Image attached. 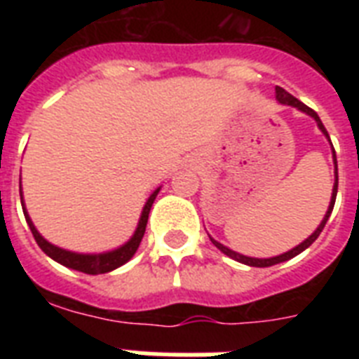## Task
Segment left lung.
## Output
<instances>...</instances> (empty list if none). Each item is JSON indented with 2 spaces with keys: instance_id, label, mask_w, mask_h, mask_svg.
Here are the masks:
<instances>
[{
  "instance_id": "1",
  "label": "left lung",
  "mask_w": 359,
  "mask_h": 359,
  "mask_svg": "<svg viewBox=\"0 0 359 359\" xmlns=\"http://www.w3.org/2000/svg\"><path fill=\"white\" fill-rule=\"evenodd\" d=\"M276 97H278V100L281 104H287V106H294V108H298V109H300V111H304V114L311 115L313 119L317 121L318 128L323 130V134L326 135V137H328V140H330L328 132H326V128H324L323 121H320V117H318L315 109L307 108L306 104L300 102L298 98H294V97H292V95H290V93L285 91L283 87H276ZM332 147H334V145H332ZM334 163H335V184H334V194H332V201H330L328 212H326L324 219H323V222H320V225H318V227H317V231H315V233H313V235L309 236V238L304 240V242H302L300 245H296V248H292V250L287 251V253H283V255L272 257V259H253V257L240 255V253H236V251L229 250V248H225L224 244H219V242H216V240H214V238H210V240H212V244L216 245V248H218V250L222 251V253H225V255H227V257H231V259H235V261H238V262H244V264H248V266H257V268L273 266V264H278V262H283V261H289V259L296 257V255H298V253H302V251H304V250H307V248H309V245H311L313 242H315V240L318 238V235L323 233L324 225H326V222H328V218H330V214H332V210H334L335 197H337V184H339V177H337V160H335V151H334Z\"/></svg>"
}]
</instances>
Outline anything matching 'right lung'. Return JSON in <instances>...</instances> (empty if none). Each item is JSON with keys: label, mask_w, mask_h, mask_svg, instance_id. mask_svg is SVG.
Wrapping results in <instances>:
<instances>
[{"label": "right lung", "mask_w": 359, "mask_h": 359, "mask_svg": "<svg viewBox=\"0 0 359 359\" xmlns=\"http://www.w3.org/2000/svg\"><path fill=\"white\" fill-rule=\"evenodd\" d=\"M158 196V190L149 197V201L145 203V207H143V212H141V218H140V224H137V229H135L134 236L126 242L124 245H121L119 250H114V251H108V253H98V255H81V253H72V251H67V250H61L57 245L50 244L48 240L42 238L39 235V231L35 229V225L33 222L29 219L27 212H25V207L22 205L24 208V216H25V222L29 225L31 233L35 236L36 244L41 248L48 257H52L53 261H57L59 264H63V266H69L72 270H78V272H83V273H91V276H97V273H106V272H111L115 268L123 266L124 262H128L134 253L137 251L140 248V242L145 235V227H147V219H149V212H151V207L154 199Z\"/></svg>", "instance_id": "1"}]
</instances>
